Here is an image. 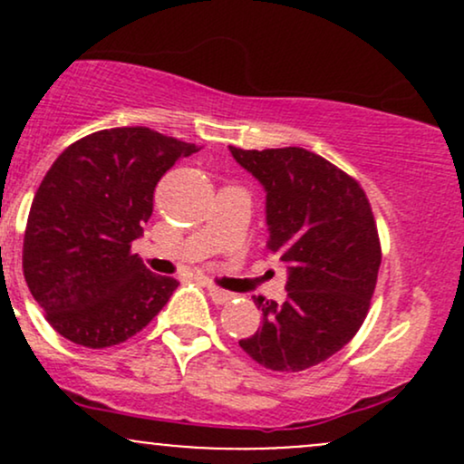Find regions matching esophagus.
Listing matches in <instances>:
<instances>
[{
    "instance_id": "34e87169",
    "label": "esophagus",
    "mask_w": 464,
    "mask_h": 464,
    "mask_svg": "<svg viewBox=\"0 0 464 464\" xmlns=\"http://www.w3.org/2000/svg\"><path fill=\"white\" fill-rule=\"evenodd\" d=\"M205 287L207 290H209V296L211 299H214V303H228L231 301V292H227V290H222V287H218V285H214V284H209V281H205Z\"/></svg>"
}]
</instances>
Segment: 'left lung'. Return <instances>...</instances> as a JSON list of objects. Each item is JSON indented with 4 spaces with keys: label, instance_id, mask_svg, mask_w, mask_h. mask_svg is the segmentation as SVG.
Wrapping results in <instances>:
<instances>
[{
    "label": "left lung",
    "instance_id": "obj_1",
    "mask_svg": "<svg viewBox=\"0 0 464 464\" xmlns=\"http://www.w3.org/2000/svg\"><path fill=\"white\" fill-rule=\"evenodd\" d=\"M228 150L264 185L268 248L287 268L285 301L257 296L262 327L239 347L270 371H305L343 349L369 314L382 264L369 198L305 148Z\"/></svg>",
    "mask_w": 464,
    "mask_h": 464
}]
</instances>
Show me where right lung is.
Here are the masks:
<instances>
[{"instance_id": "1", "label": "right lung", "mask_w": 464, "mask_h": 464, "mask_svg": "<svg viewBox=\"0 0 464 464\" xmlns=\"http://www.w3.org/2000/svg\"><path fill=\"white\" fill-rule=\"evenodd\" d=\"M198 150L124 126L82 137L52 163L30 207L24 276L63 338L113 347L163 310L179 281L150 273L130 244L150 220L163 174Z\"/></svg>"}]
</instances>
